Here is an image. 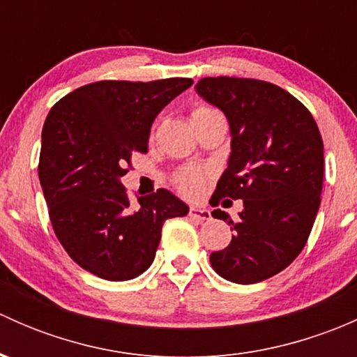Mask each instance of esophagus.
<instances>
[{"label": "esophagus", "mask_w": 357, "mask_h": 357, "mask_svg": "<svg viewBox=\"0 0 357 357\" xmlns=\"http://www.w3.org/2000/svg\"><path fill=\"white\" fill-rule=\"evenodd\" d=\"M190 215H192L193 219H197V221H208L211 219V211L208 208H204V207H192L190 208Z\"/></svg>", "instance_id": "obj_1"}]
</instances>
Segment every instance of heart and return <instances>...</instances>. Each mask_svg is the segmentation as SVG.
Instances as JSON below:
<instances>
[{"label": "heart", "instance_id": "heart-1", "mask_svg": "<svg viewBox=\"0 0 357 357\" xmlns=\"http://www.w3.org/2000/svg\"><path fill=\"white\" fill-rule=\"evenodd\" d=\"M214 114H219V112L212 109V107L199 105L192 112V121H195V119L199 117H205V115H214ZM174 185L176 188H178L181 193H185L186 197L195 199V197H199L200 193L204 192L205 174L204 172L197 171V169H185V171H181L174 178Z\"/></svg>", "mask_w": 357, "mask_h": 357}]
</instances>
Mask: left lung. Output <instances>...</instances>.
Listing matches in <instances>:
<instances>
[{
    "mask_svg": "<svg viewBox=\"0 0 357 357\" xmlns=\"http://www.w3.org/2000/svg\"><path fill=\"white\" fill-rule=\"evenodd\" d=\"M195 89L222 110L231 132L212 207L243 200L235 221L221 208L212 212L235 235L225 250L212 252L211 264L228 282L259 283L290 266L307 242L321 204V135L311 112L271 82L204 77Z\"/></svg>",
    "mask_w": 357,
    "mask_h": 357,
    "instance_id": "8db88e82",
    "label": "left lung"
}]
</instances>
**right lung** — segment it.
Wrapping results in <instances>:
<instances>
[{
    "label": "right lung",
    "mask_w": 357,
    "mask_h": 357,
    "mask_svg": "<svg viewBox=\"0 0 357 357\" xmlns=\"http://www.w3.org/2000/svg\"><path fill=\"white\" fill-rule=\"evenodd\" d=\"M192 84L186 77L91 82L50 110L39 181L56 238L86 271L110 282L136 278L153 262L165 219L188 214L164 188L132 207L121 178L132 152L149 149L158 112Z\"/></svg>",
    "instance_id": "right-lung-1"
}]
</instances>
